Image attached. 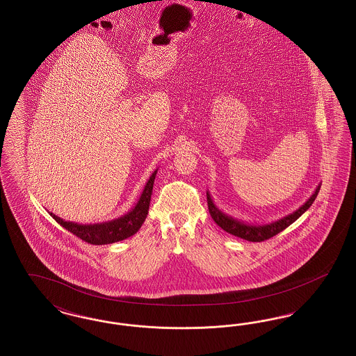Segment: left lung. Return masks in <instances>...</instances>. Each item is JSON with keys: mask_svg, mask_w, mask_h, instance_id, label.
Segmentation results:
<instances>
[{"mask_svg": "<svg viewBox=\"0 0 356 356\" xmlns=\"http://www.w3.org/2000/svg\"><path fill=\"white\" fill-rule=\"evenodd\" d=\"M319 191H321V184L316 186L315 192L311 195V197L302 207H299L296 211H293L287 216H284L279 220L268 222V224H250V222H244L243 220H238V219H235V218L224 213L215 205L213 200L211 199L209 192H207V202H208V209H209L212 219L225 232H228L234 236L241 237L248 241H264L270 237L277 235L279 232L286 229L288 225H291L293 221L298 220L315 202Z\"/></svg>", "mask_w": 356, "mask_h": 356, "instance_id": "left-lung-1", "label": "left lung"}]
</instances>
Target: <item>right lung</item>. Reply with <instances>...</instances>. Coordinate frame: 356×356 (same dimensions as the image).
Segmentation results:
<instances>
[{"instance_id": "add662e5", "label": "right lung", "mask_w": 356, "mask_h": 356, "mask_svg": "<svg viewBox=\"0 0 356 356\" xmlns=\"http://www.w3.org/2000/svg\"><path fill=\"white\" fill-rule=\"evenodd\" d=\"M157 170H153L151 177L148 179L147 184L144 186L141 196L138 197L135 207L127 212L125 215L120 216L118 219L96 224H79L73 221L63 220L61 218L51 213V216L57 221L60 225H63L69 232L83 238L86 243L102 245V244H111L120 240L134 236L136 232L141 228L143 222L147 219L151 196H152L153 183L156 177Z\"/></svg>"}]
</instances>
